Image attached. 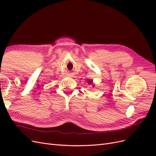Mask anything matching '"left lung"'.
<instances>
[{
  "label": "left lung",
  "mask_w": 156,
  "mask_h": 156,
  "mask_svg": "<svg viewBox=\"0 0 156 156\" xmlns=\"http://www.w3.org/2000/svg\"><path fill=\"white\" fill-rule=\"evenodd\" d=\"M88 83L89 84H92V80H89V81H88Z\"/></svg>",
  "instance_id": "8db88e82"
}]
</instances>
